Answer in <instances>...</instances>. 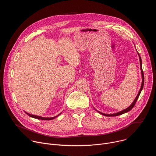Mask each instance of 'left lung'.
Returning <instances> with one entry per match:
<instances>
[{"label":"left lung","mask_w":156,"mask_h":156,"mask_svg":"<svg viewBox=\"0 0 156 156\" xmlns=\"http://www.w3.org/2000/svg\"><path fill=\"white\" fill-rule=\"evenodd\" d=\"M138 54L139 58H140V69H141V76H142V83H141V87H140V91H139V92H138V93L136 97L135 98V99L134 100V101L133 102V103H132L128 108H125V109H124V110H121V111H120V112H117V113H115V114H106L102 113V112H99V111H98V110H97L95 109V110L97 111V112H98L100 113L101 114H102V115H104V116H106V117H114V116H118V115H122V114H125V113H126V112H129V111L131 110L133 108V107L135 106V104H136V101H137V100H138V98H139V96H140V93H141V91H142V90H143V88L144 81V73H143V69H142V61H141V57H140V54H139L138 53Z\"/></svg>","instance_id":"left-lung-1"}]
</instances>
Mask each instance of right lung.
Returning a JSON list of instances; mask_svg holds the SVG:
<instances>
[{
	"instance_id": "obj_1",
	"label": "right lung",
	"mask_w": 156,
	"mask_h": 156,
	"mask_svg": "<svg viewBox=\"0 0 156 156\" xmlns=\"http://www.w3.org/2000/svg\"><path fill=\"white\" fill-rule=\"evenodd\" d=\"M25 112L28 115H29L30 117H33V118H34V119H39V120H53L54 119H55L56 117H57L58 116H59L62 113L59 114L57 116H55V117H40V116H37V115H32V114H28V112Z\"/></svg>"
}]
</instances>
